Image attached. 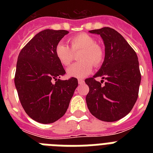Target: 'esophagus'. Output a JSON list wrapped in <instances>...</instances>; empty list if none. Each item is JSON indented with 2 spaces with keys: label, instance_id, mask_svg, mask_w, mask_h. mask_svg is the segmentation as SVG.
<instances>
[{
  "label": "esophagus",
  "instance_id": "1",
  "mask_svg": "<svg viewBox=\"0 0 153 153\" xmlns=\"http://www.w3.org/2000/svg\"><path fill=\"white\" fill-rule=\"evenodd\" d=\"M78 82H79V84H82V83H83V82H84V80L82 79H78Z\"/></svg>",
  "mask_w": 153,
  "mask_h": 153
}]
</instances>
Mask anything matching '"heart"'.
Instances as JSON below:
<instances>
[{"instance_id": "obj_1", "label": "heart", "mask_w": 153, "mask_h": 153, "mask_svg": "<svg viewBox=\"0 0 153 153\" xmlns=\"http://www.w3.org/2000/svg\"><path fill=\"white\" fill-rule=\"evenodd\" d=\"M71 48L62 42L55 46V56L59 62L65 67L69 66L74 59V53L80 51L79 62L74 63L67 69V74L71 77L83 78L92 71L93 66L98 67L102 64L105 58L103 49L96 44L93 37L81 33L68 39Z\"/></svg>"}]
</instances>
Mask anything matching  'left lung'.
Segmentation results:
<instances>
[{
	"label": "left lung",
	"instance_id": "left-lung-1",
	"mask_svg": "<svg viewBox=\"0 0 153 153\" xmlns=\"http://www.w3.org/2000/svg\"><path fill=\"white\" fill-rule=\"evenodd\" d=\"M100 35L105 59L100 70L85 80L90 89L86 104L92 115L103 121H116L126 116L137 100L140 75L137 55L128 42L111 27L90 31ZM102 76L104 85L94 77Z\"/></svg>",
	"mask_w": 153,
	"mask_h": 153
}]
</instances>
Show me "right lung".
Wrapping results in <instances>:
<instances>
[{
    "label": "right lung",
    "mask_w": 153,
    "mask_h": 153,
    "mask_svg": "<svg viewBox=\"0 0 153 153\" xmlns=\"http://www.w3.org/2000/svg\"><path fill=\"white\" fill-rule=\"evenodd\" d=\"M67 33L66 30L41 31L18 56L14 82L19 99L26 114L39 123H53L61 118L78 86L75 78L59 79L66 71L55 48Z\"/></svg>",
    "instance_id": "add662e5"
}]
</instances>
